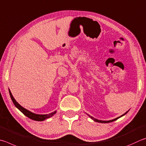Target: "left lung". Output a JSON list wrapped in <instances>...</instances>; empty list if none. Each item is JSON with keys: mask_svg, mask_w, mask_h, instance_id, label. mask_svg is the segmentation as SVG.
Instances as JSON below:
<instances>
[{"mask_svg": "<svg viewBox=\"0 0 146 146\" xmlns=\"http://www.w3.org/2000/svg\"><path fill=\"white\" fill-rule=\"evenodd\" d=\"M127 112H128V111H126V113H124L123 115H122L121 116H120V117H117V118H115V119H113V120H110V121H101V120H98V119H94V117H92L90 116V115H88V116L90 117L92 119H93L94 121H96V122H101V123H108V122H113V121H116L117 119H119L120 117H122V116H124V115H126V114L127 113Z\"/></svg>", "mask_w": 146, "mask_h": 146, "instance_id": "obj_1", "label": "left lung"}]
</instances>
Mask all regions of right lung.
Returning a JSON list of instances; mask_svg holds the SVG:
<instances>
[{
	"label": "right lung",
	"instance_id": "right-lung-1",
	"mask_svg": "<svg viewBox=\"0 0 146 146\" xmlns=\"http://www.w3.org/2000/svg\"><path fill=\"white\" fill-rule=\"evenodd\" d=\"M9 95H10V97H11V100L13 101V104H15V106H16L22 113H24L25 116L29 117V118L31 119H33L34 120V121H43L48 118H50V117L53 116L56 113V111H54V112H52V113H50L49 114H45V115H40V114H36V113H33V112L27 110V109L23 108L21 105H20V104L17 103L16 100L15 99V98H13V96L9 89Z\"/></svg>",
	"mask_w": 146,
	"mask_h": 146
}]
</instances>
